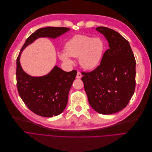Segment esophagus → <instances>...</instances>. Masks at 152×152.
<instances>
[{
  "label": "esophagus",
  "mask_w": 152,
  "mask_h": 152,
  "mask_svg": "<svg viewBox=\"0 0 152 152\" xmlns=\"http://www.w3.org/2000/svg\"><path fill=\"white\" fill-rule=\"evenodd\" d=\"M82 74L80 73V72H77V74L76 78H78V79H79V78H82Z\"/></svg>",
  "instance_id": "obj_1"
}]
</instances>
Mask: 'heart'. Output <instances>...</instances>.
Listing matches in <instances>:
<instances>
[{
	"label": "heart",
	"mask_w": 152,
	"mask_h": 152,
	"mask_svg": "<svg viewBox=\"0 0 152 152\" xmlns=\"http://www.w3.org/2000/svg\"><path fill=\"white\" fill-rule=\"evenodd\" d=\"M105 50V43L99 37L77 34L67 41L65 50H59V59L67 64L73 62L71 57H78L80 66L85 70L95 69L101 62Z\"/></svg>",
	"instance_id": "1"
}]
</instances>
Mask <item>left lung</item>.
<instances>
[{"label": "left lung", "mask_w": 152, "mask_h": 152, "mask_svg": "<svg viewBox=\"0 0 152 152\" xmlns=\"http://www.w3.org/2000/svg\"><path fill=\"white\" fill-rule=\"evenodd\" d=\"M96 30L109 43L99 66L82 80L91 107L102 114L122 110L128 104L135 87V59L129 42L112 29L99 26Z\"/></svg>", "instance_id": "8db88e82"}]
</instances>
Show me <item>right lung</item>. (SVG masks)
Returning <instances> with one entry per match:
<instances>
[{
    "instance_id": "obj_1",
    "label": "right lung",
    "mask_w": 152,
    "mask_h": 152,
    "mask_svg": "<svg viewBox=\"0 0 152 152\" xmlns=\"http://www.w3.org/2000/svg\"><path fill=\"white\" fill-rule=\"evenodd\" d=\"M69 30L65 27L38 29L27 38L17 59V86L20 96L29 109L42 117L51 118L63 112L77 72L75 70L67 72L55 66L45 75L33 77L21 67L20 56L23 50L38 38L56 39Z\"/></svg>"
}]
</instances>
